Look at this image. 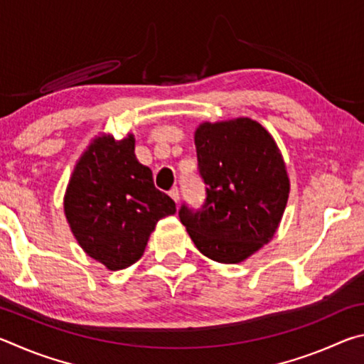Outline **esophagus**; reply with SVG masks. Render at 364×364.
<instances>
[{
    "label": "esophagus",
    "instance_id": "34e87169",
    "mask_svg": "<svg viewBox=\"0 0 364 364\" xmlns=\"http://www.w3.org/2000/svg\"><path fill=\"white\" fill-rule=\"evenodd\" d=\"M168 194H170L171 199H173V200L176 202V204H178V200H180V189H178L176 186H175V188H171Z\"/></svg>",
    "mask_w": 364,
    "mask_h": 364
}]
</instances>
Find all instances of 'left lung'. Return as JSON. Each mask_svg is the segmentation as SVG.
<instances>
[{"instance_id":"8db88e82","label":"left lung","mask_w":364,"mask_h":364,"mask_svg":"<svg viewBox=\"0 0 364 364\" xmlns=\"http://www.w3.org/2000/svg\"><path fill=\"white\" fill-rule=\"evenodd\" d=\"M199 173L207 184L200 210L180 208L200 254L218 263H241L273 239L286 210L291 181L273 136L239 117L196 128Z\"/></svg>"}]
</instances>
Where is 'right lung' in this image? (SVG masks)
I'll return each mask as SVG.
<instances>
[{
  "label": "right lung",
  "instance_id": "obj_1",
  "mask_svg": "<svg viewBox=\"0 0 364 364\" xmlns=\"http://www.w3.org/2000/svg\"><path fill=\"white\" fill-rule=\"evenodd\" d=\"M175 202L154 186L152 171L134 156V136L102 133L78 159L67 184L64 213L85 254L110 271L136 263L160 218Z\"/></svg>",
  "mask_w": 364,
  "mask_h": 364
}]
</instances>
